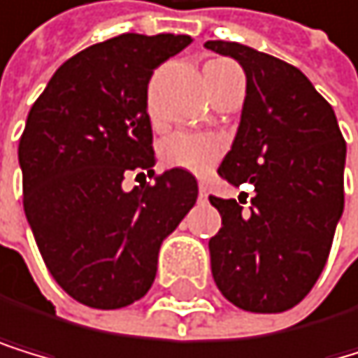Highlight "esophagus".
<instances>
[{
    "label": "esophagus",
    "instance_id": "1",
    "mask_svg": "<svg viewBox=\"0 0 358 358\" xmlns=\"http://www.w3.org/2000/svg\"><path fill=\"white\" fill-rule=\"evenodd\" d=\"M199 199H201V201L208 199V188H206V183H199Z\"/></svg>",
    "mask_w": 358,
    "mask_h": 358
}]
</instances>
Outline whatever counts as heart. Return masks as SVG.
Masks as SVG:
<instances>
[{
    "instance_id": "heart-1",
    "label": "heart",
    "mask_w": 358,
    "mask_h": 358,
    "mask_svg": "<svg viewBox=\"0 0 358 358\" xmlns=\"http://www.w3.org/2000/svg\"><path fill=\"white\" fill-rule=\"evenodd\" d=\"M221 152V139L203 132H175L159 143V157L166 166L183 168L194 175L208 172L219 162Z\"/></svg>"
}]
</instances>
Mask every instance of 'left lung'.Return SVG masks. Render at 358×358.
Listing matches in <instances>:
<instances>
[{
	"label": "left lung",
	"instance_id": "left-lung-1",
	"mask_svg": "<svg viewBox=\"0 0 358 358\" xmlns=\"http://www.w3.org/2000/svg\"><path fill=\"white\" fill-rule=\"evenodd\" d=\"M206 48L245 73L241 121L219 177L255 186L250 213L210 196L221 215L208 243L213 277L241 310H290L317 283L343 215L345 141L332 106L299 68L234 41Z\"/></svg>",
	"mask_w": 358,
	"mask_h": 358
}]
</instances>
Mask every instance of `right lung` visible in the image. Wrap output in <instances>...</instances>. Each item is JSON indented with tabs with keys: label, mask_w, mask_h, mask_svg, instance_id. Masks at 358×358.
<instances>
[{
	"label": "right lung",
	"mask_w": 358,
	"mask_h": 358,
	"mask_svg": "<svg viewBox=\"0 0 358 358\" xmlns=\"http://www.w3.org/2000/svg\"><path fill=\"white\" fill-rule=\"evenodd\" d=\"M190 41L126 33L94 43L57 68L28 113L19 139L26 219L52 279L84 306L117 310L148 292L159 248L196 201L183 168L120 186L128 169L155 176L148 81Z\"/></svg>",
	"instance_id": "1"
}]
</instances>
